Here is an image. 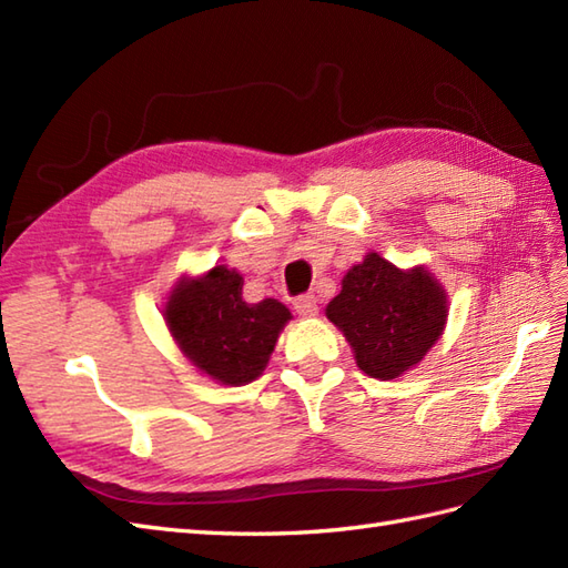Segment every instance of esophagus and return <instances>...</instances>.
Returning a JSON list of instances; mask_svg holds the SVG:
<instances>
[{
    "label": "esophagus",
    "instance_id": "esophagus-1",
    "mask_svg": "<svg viewBox=\"0 0 568 568\" xmlns=\"http://www.w3.org/2000/svg\"><path fill=\"white\" fill-rule=\"evenodd\" d=\"M295 310L300 316L312 318L318 314V300L314 295H302L295 300Z\"/></svg>",
    "mask_w": 568,
    "mask_h": 568
}]
</instances>
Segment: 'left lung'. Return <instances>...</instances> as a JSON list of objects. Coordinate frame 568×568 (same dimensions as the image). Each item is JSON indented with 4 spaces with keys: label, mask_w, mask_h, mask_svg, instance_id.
<instances>
[{
    "label": "left lung",
    "mask_w": 568,
    "mask_h": 568,
    "mask_svg": "<svg viewBox=\"0 0 568 568\" xmlns=\"http://www.w3.org/2000/svg\"><path fill=\"white\" fill-rule=\"evenodd\" d=\"M326 316L353 347L357 367L390 382L423 362L444 336L448 295L425 266L398 268L367 252L343 275Z\"/></svg>",
    "instance_id": "left-lung-1"
}]
</instances>
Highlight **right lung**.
<instances>
[{"label": "right lung", "instance_id": "obj_1", "mask_svg": "<svg viewBox=\"0 0 568 568\" xmlns=\"http://www.w3.org/2000/svg\"><path fill=\"white\" fill-rule=\"evenodd\" d=\"M242 285V273L221 264L201 275H182L163 307L182 355L223 386H244L264 374L281 331L293 318L273 297L244 302Z\"/></svg>", "mask_w": 568, "mask_h": 568}]
</instances>
